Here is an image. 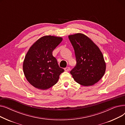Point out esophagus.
I'll return each mask as SVG.
<instances>
[{
    "label": "esophagus",
    "instance_id": "1",
    "mask_svg": "<svg viewBox=\"0 0 125 125\" xmlns=\"http://www.w3.org/2000/svg\"><path fill=\"white\" fill-rule=\"evenodd\" d=\"M70 68L69 67H67L64 68V70L65 71H69L70 70Z\"/></svg>",
    "mask_w": 125,
    "mask_h": 125
}]
</instances>
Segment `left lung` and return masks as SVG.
Listing matches in <instances>:
<instances>
[{"label":"left lung","mask_w":125,"mask_h":125,"mask_svg":"<svg viewBox=\"0 0 125 125\" xmlns=\"http://www.w3.org/2000/svg\"><path fill=\"white\" fill-rule=\"evenodd\" d=\"M73 45L76 64L70 71L74 80L83 86H92L104 75L106 64L100 49L82 33L68 36Z\"/></svg>","instance_id":"8db88e82"}]
</instances>
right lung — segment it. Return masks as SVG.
I'll return each mask as SVG.
<instances>
[{
  "instance_id": "obj_1",
  "label": "right lung",
  "mask_w": 125,
  "mask_h": 125,
  "mask_svg": "<svg viewBox=\"0 0 125 125\" xmlns=\"http://www.w3.org/2000/svg\"><path fill=\"white\" fill-rule=\"evenodd\" d=\"M62 39L60 37L44 36L30 48L25 57L23 68L26 79L33 87L48 89L57 83L60 74L64 71L52 54Z\"/></svg>"
}]
</instances>
